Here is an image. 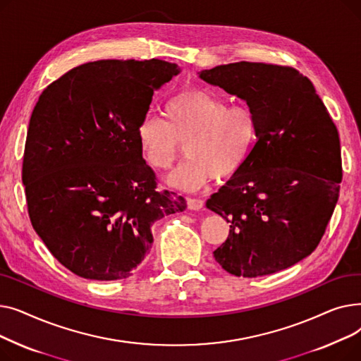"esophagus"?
I'll list each match as a JSON object with an SVG mask.
<instances>
[{
    "mask_svg": "<svg viewBox=\"0 0 361 361\" xmlns=\"http://www.w3.org/2000/svg\"><path fill=\"white\" fill-rule=\"evenodd\" d=\"M187 204H188V209H192V211H200L202 207L204 206V202H203L202 199L188 197V199H187Z\"/></svg>",
    "mask_w": 361,
    "mask_h": 361,
    "instance_id": "1",
    "label": "esophagus"
}]
</instances>
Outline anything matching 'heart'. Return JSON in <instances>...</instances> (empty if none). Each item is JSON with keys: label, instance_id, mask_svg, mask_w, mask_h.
<instances>
[{"label": "heart", "instance_id": "heart-1", "mask_svg": "<svg viewBox=\"0 0 361 361\" xmlns=\"http://www.w3.org/2000/svg\"><path fill=\"white\" fill-rule=\"evenodd\" d=\"M166 121L146 116L137 128V142L146 164L168 169L181 150L187 159L168 177L171 187L200 190L214 177L228 178L249 159L257 142L259 123L252 108L230 105L221 94L193 87L165 105Z\"/></svg>", "mask_w": 361, "mask_h": 361}]
</instances>
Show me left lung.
<instances>
[{
    "label": "left lung",
    "instance_id": "left-lung-1",
    "mask_svg": "<svg viewBox=\"0 0 361 361\" xmlns=\"http://www.w3.org/2000/svg\"><path fill=\"white\" fill-rule=\"evenodd\" d=\"M199 75L244 99L259 123L249 159L206 202L230 222L214 257L244 278L287 269L317 247L338 202L336 126L313 83L293 67L240 61Z\"/></svg>",
    "mask_w": 361,
    "mask_h": 361
}]
</instances>
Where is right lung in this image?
Returning a JSON list of instances; mask_svg holds the SVG:
<instances>
[{
  "label": "right lung",
  "mask_w": 361,
  "mask_h": 361,
  "mask_svg": "<svg viewBox=\"0 0 361 361\" xmlns=\"http://www.w3.org/2000/svg\"><path fill=\"white\" fill-rule=\"evenodd\" d=\"M180 73L162 60H101L52 82L32 112L22 180L36 234L73 274L131 275L149 253L150 226L185 199L157 190L137 128L154 92Z\"/></svg>",
  "instance_id": "right-lung-1"
}]
</instances>
